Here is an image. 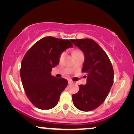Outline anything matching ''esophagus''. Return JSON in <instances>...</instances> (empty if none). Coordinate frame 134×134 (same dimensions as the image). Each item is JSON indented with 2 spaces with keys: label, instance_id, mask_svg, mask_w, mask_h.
I'll return each instance as SVG.
<instances>
[{
  "label": "esophagus",
  "instance_id": "obj_1",
  "mask_svg": "<svg viewBox=\"0 0 134 134\" xmlns=\"http://www.w3.org/2000/svg\"><path fill=\"white\" fill-rule=\"evenodd\" d=\"M68 83H69V84H72V83H73V81H72V80L69 79L68 80Z\"/></svg>",
  "mask_w": 134,
  "mask_h": 134
}]
</instances>
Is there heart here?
Listing matches in <instances>:
<instances>
[{"instance_id":"heart-1","label":"heart","mask_w":134,"mask_h":134,"mask_svg":"<svg viewBox=\"0 0 134 134\" xmlns=\"http://www.w3.org/2000/svg\"><path fill=\"white\" fill-rule=\"evenodd\" d=\"M80 51H79V50H74V51L73 52V53H72V54H73V55H76V54H77V53H80ZM64 53H62V54H61L60 55V60H62V58H63V57H64Z\"/></svg>"}]
</instances>
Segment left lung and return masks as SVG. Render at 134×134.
I'll use <instances>...</instances> for the list:
<instances>
[{
  "instance_id": "obj_1",
  "label": "left lung",
  "mask_w": 134,
  "mask_h": 134,
  "mask_svg": "<svg viewBox=\"0 0 134 134\" xmlns=\"http://www.w3.org/2000/svg\"><path fill=\"white\" fill-rule=\"evenodd\" d=\"M84 54L82 72H87V83L79 86L78 93L72 94L74 106L79 110L90 111L101 105L113 83L114 71L105 52L92 39L72 40Z\"/></svg>"
}]
</instances>
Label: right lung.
Returning a JSON list of instances; mask_svg holds the SVG:
<instances>
[{
  "instance_id": "obj_1",
  "label": "right lung",
  "mask_w": 134,
  "mask_h": 134,
  "mask_svg": "<svg viewBox=\"0 0 134 134\" xmlns=\"http://www.w3.org/2000/svg\"><path fill=\"white\" fill-rule=\"evenodd\" d=\"M73 44L68 40L47 36L27 50L21 62L20 76L26 94L35 107L50 110L57 105L68 82L51 75L62 52Z\"/></svg>"
}]
</instances>
